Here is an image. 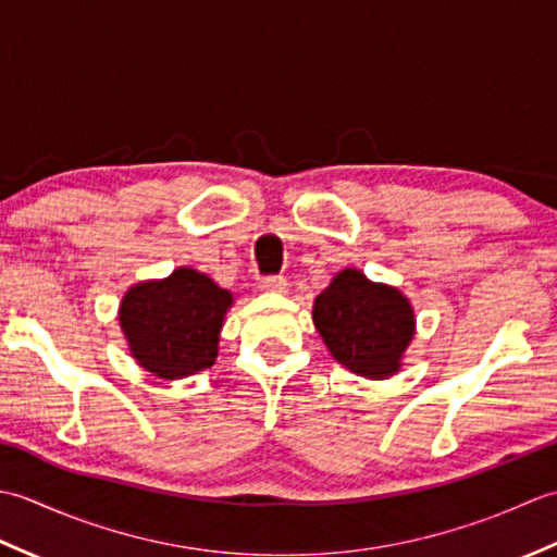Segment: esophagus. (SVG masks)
<instances>
[{
    "mask_svg": "<svg viewBox=\"0 0 557 557\" xmlns=\"http://www.w3.org/2000/svg\"><path fill=\"white\" fill-rule=\"evenodd\" d=\"M260 289L263 292H275V294H285L289 289V282L285 277H263L260 280Z\"/></svg>",
    "mask_w": 557,
    "mask_h": 557,
    "instance_id": "obj_1",
    "label": "esophagus"
}]
</instances>
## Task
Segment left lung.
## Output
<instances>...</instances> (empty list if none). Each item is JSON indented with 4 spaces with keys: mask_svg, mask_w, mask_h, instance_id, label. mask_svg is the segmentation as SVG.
<instances>
[{
    "mask_svg": "<svg viewBox=\"0 0 557 557\" xmlns=\"http://www.w3.org/2000/svg\"><path fill=\"white\" fill-rule=\"evenodd\" d=\"M313 323L330 354L351 373L387 377L413 337V311L393 287L359 270H342L315 297Z\"/></svg>",
    "mask_w": 557,
    "mask_h": 557,
    "instance_id": "1",
    "label": "left lung"
}]
</instances>
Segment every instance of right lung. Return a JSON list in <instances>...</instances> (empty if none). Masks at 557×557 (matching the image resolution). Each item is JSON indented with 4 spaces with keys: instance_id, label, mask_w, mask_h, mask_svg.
<instances>
[{
    "instance_id": "obj_1",
    "label": "right lung",
    "mask_w": 557,
    "mask_h": 557,
    "mask_svg": "<svg viewBox=\"0 0 557 557\" xmlns=\"http://www.w3.org/2000/svg\"><path fill=\"white\" fill-rule=\"evenodd\" d=\"M232 294L203 272L174 270L140 282L122 299L120 323L134 359L158 377H184L215 363L222 318Z\"/></svg>"
}]
</instances>
